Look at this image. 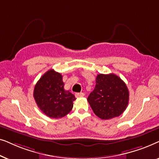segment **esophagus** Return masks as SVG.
<instances>
[{
  "instance_id": "1",
  "label": "esophagus",
  "mask_w": 159,
  "mask_h": 159,
  "mask_svg": "<svg viewBox=\"0 0 159 159\" xmlns=\"http://www.w3.org/2000/svg\"><path fill=\"white\" fill-rule=\"evenodd\" d=\"M76 97H83L84 96V93H77L75 94Z\"/></svg>"
}]
</instances>
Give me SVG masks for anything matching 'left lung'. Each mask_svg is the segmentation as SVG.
Instances as JSON below:
<instances>
[{"instance_id": "left-lung-1", "label": "left lung", "mask_w": 159, "mask_h": 159, "mask_svg": "<svg viewBox=\"0 0 159 159\" xmlns=\"http://www.w3.org/2000/svg\"><path fill=\"white\" fill-rule=\"evenodd\" d=\"M95 82L94 90L88 98L95 114L101 119L120 116L129 102V90L126 84L114 74H100Z\"/></svg>"}]
</instances>
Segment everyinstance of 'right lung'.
I'll return each mask as SVG.
<instances>
[{"mask_svg":"<svg viewBox=\"0 0 159 159\" xmlns=\"http://www.w3.org/2000/svg\"><path fill=\"white\" fill-rule=\"evenodd\" d=\"M62 75L53 69L46 71L34 86L33 96L42 112L51 118H62L73 108L76 98L65 90Z\"/></svg>","mask_w":159,"mask_h":159,"instance_id":"add662e5","label":"right lung"}]
</instances>
